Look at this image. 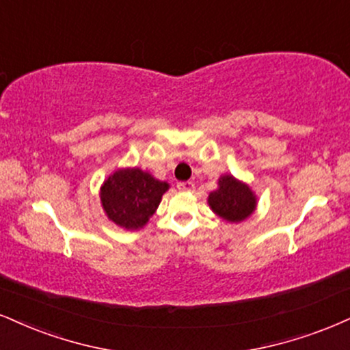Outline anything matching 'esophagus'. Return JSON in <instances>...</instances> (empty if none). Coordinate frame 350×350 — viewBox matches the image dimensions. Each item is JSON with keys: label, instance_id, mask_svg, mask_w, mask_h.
Masks as SVG:
<instances>
[{"label": "esophagus", "instance_id": "34e87169", "mask_svg": "<svg viewBox=\"0 0 350 350\" xmlns=\"http://www.w3.org/2000/svg\"><path fill=\"white\" fill-rule=\"evenodd\" d=\"M176 188L182 189V191H193L195 189V183L193 182H180L176 185Z\"/></svg>", "mask_w": 350, "mask_h": 350}]
</instances>
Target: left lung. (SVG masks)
Returning a JSON list of instances; mask_svg holds the SVG:
<instances>
[{"mask_svg": "<svg viewBox=\"0 0 350 350\" xmlns=\"http://www.w3.org/2000/svg\"><path fill=\"white\" fill-rule=\"evenodd\" d=\"M209 206L219 217L228 222H240L253 213L256 200L247 185L226 175L219 180V188L209 195Z\"/></svg>", "mask_w": 350, "mask_h": 350, "instance_id": "1", "label": "left lung"}]
</instances>
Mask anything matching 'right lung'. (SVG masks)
<instances>
[{
	"label": "right lung",
	"mask_w": 350,
	"mask_h": 350,
	"mask_svg": "<svg viewBox=\"0 0 350 350\" xmlns=\"http://www.w3.org/2000/svg\"><path fill=\"white\" fill-rule=\"evenodd\" d=\"M167 189L165 182H159L139 168H124L103 183L100 201L110 221L136 230L149 221Z\"/></svg>",
	"instance_id": "right-lung-1"
}]
</instances>
